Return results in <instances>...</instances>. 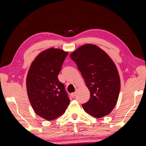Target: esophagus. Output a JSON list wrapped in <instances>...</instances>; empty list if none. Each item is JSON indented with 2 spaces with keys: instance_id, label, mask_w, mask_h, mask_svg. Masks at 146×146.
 I'll return each instance as SVG.
<instances>
[{
  "instance_id": "1",
  "label": "esophagus",
  "mask_w": 146,
  "mask_h": 146,
  "mask_svg": "<svg viewBox=\"0 0 146 146\" xmlns=\"http://www.w3.org/2000/svg\"><path fill=\"white\" fill-rule=\"evenodd\" d=\"M71 95H72V98H74V97H76V92L72 93Z\"/></svg>"
}]
</instances>
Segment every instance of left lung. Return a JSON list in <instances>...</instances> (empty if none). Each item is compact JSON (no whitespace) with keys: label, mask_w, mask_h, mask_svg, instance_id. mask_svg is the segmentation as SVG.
<instances>
[{"label":"left lung","mask_w":146,"mask_h":146,"mask_svg":"<svg viewBox=\"0 0 146 146\" xmlns=\"http://www.w3.org/2000/svg\"><path fill=\"white\" fill-rule=\"evenodd\" d=\"M90 91V99L82 104L85 111L95 118L109 114L118 101L120 80L116 65L109 55L95 44L80 46L70 54Z\"/></svg>","instance_id":"left-lung-1"}]
</instances>
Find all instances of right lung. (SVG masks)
I'll use <instances>...</instances> for the list:
<instances>
[{"label": "right lung", "mask_w": 146, "mask_h": 146, "mask_svg": "<svg viewBox=\"0 0 146 146\" xmlns=\"http://www.w3.org/2000/svg\"><path fill=\"white\" fill-rule=\"evenodd\" d=\"M67 55L59 48H48L36 57L28 70V98L36 114L45 120L62 115L70 104L64 84L57 78Z\"/></svg>", "instance_id": "add662e5"}]
</instances>
